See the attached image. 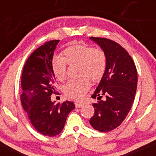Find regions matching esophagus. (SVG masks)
Listing matches in <instances>:
<instances>
[{
    "instance_id": "obj_1",
    "label": "esophagus",
    "mask_w": 156,
    "mask_h": 156,
    "mask_svg": "<svg viewBox=\"0 0 156 156\" xmlns=\"http://www.w3.org/2000/svg\"><path fill=\"white\" fill-rule=\"evenodd\" d=\"M75 105H76V108H80V107H82L83 105V103H75Z\"/></svg>"
}]
</instances>
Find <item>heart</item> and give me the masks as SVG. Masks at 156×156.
<instances>
[{"label":"heart","mask_w":156,"mask_h":156,"mask_svg":"<svg viewBox=\"0 0 156 156\" xmlns=\"http://www.w3.org/2000/svg\"><path fill=\"white\" fill-rule=\"evenodd\" d=\"M64 57L54 55L51 66L55 78L58 81L66 79L67 63L79 64V75L87 76L94 81L101 79L107 67V56L104 51L85 44H76L67 47L62 52ZM90 81L83 76L71 80L64 86V92L69 98L81 100L90 87Z\"/></svg>","instance_id":"obj_1"}]
</instances>
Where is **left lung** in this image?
I'll return each instance as SVG.
<instances>
[{"label": "left lung", "instance_id": "left-lung-1", "mask_svg": "<svg viewBox=\"0 0 156 156\" xmlns=\"http://www.w3.org/2000/svg\"><path fill=\"white\" fill-rule=\"evenodd\" d=\"M99 44L107 56V67L92 94L94 114L89 122L94 129L108 132L124 121L131 108L137 87V70L128 51L114 41L90 37ZM103 98V99L101 98Z\"/></svg>", "mask_w": 156, "mask_h": 156}]
</instances>
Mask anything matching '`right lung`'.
<instances>
[{
	"mask_svg": "<svg viewBox=\"0 0 156 156\" xmlns=\"http://www.w3.org/2000/svg\"><path fill=\"white\" fill-rule=\"evenodd\" d=\"M58 42L48 41L35 50L26 62L21 76L23 108L34 128L51 137L62 132L68 114L75 108L73 102L54 104L51 100L55 80L51 60Z\"/></svg>",
	"mask_w": 156,
	"mask_h": 156,
	"instance_id": "add662e5",
	"label": "right lung"
}]
</instances>
